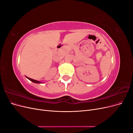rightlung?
<instances>
[{
  "label": "right lung",
  "instance_id": "1",
  "mask_svg": "<svg viewBox=\"0 0 133 133\" xmlns=\"http://www.w3.org/2000/svg\"><path fill=\"white\" fill-rule=\"evenodd\" d=\"M26 77L28 79H29L30 81H31V82H34V83H41V82H39V81H37V80H34V79H31V78H28V77H27V76H26Z\"/></svg>",
  "mask_w": 133,
  "mask_h": 133
}]
</instances>
